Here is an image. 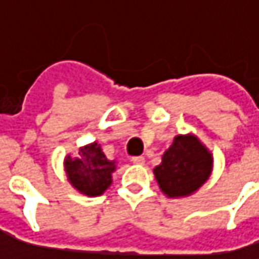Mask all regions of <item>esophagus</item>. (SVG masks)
I'll list each match as a JSON object with an SVG mask.
<instances>
[{
  "mask_svg": "<svg viewBox=\"0 0 259 259\" xmlns=\"http://www.w3.org/2000/svg\"><path fill=\"white\" fill-rule=\"evenodd\" d=\"M131 162H133V163H137V165H143V163H144V157H143V156H133V157H131Z\"/></svg>",
  "mask_w": 259,
  "mask_h": 259,
  "instance_id": "34e87169",
  "label": "esophagus"
}]
</instances>
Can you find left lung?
Returning <instances> with one entry per match:
<instances>
[{"mask_svg": "<svg viewBox=\"0 0 259 259\" xmlns=\"http://www.w3.org/2000/svg\"><path fill=\"white\" fill-rule=\"evenodd\" d=\"M211 171L212 156L208 149L194 136H177L155 168V177L163 193L181 197L196 192Z\"/></svg>", "mask_w": 259, "mask_h": 259, "instance_id": "left-lung-1", "label": "left lung"}]
</instances>
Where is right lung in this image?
<instances>
[{
  "label": "right lung",
  "instance_id": "1",
  "mask_svg": "<svg viewBox=\"0 0 259 259\" xmlns=\"http://www.w3.org/2000/svg\"><path fill=\"white\" fill-rule=\"evenodd\" d=\"M65 166L72 186L87 196L102 194L110 186L115 171V162L104 156L97 143L82 147L78 157H66Z\"/></svg>",
  "mask_w": 259,
  "mask_h": 259
}]
</instances>
